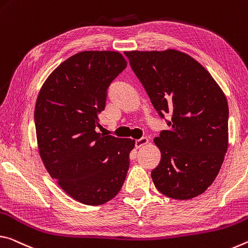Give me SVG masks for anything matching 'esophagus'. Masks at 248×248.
Segmentation results:
<instances>
[{"mask_svg": "<svg viewBox=\"0 0 248 248\" xmlns=\"http://www.w3.org/2000/svg\"><path fill=\"white\" fill-rule=\"evenodd\" d=\"M148 144V140L146 139V137H143V139H140V140H137L136 141H135V147L139 149V148H140V147H144L145 145H147Z\"/></svg>", "mask_w": 248, "mask_h": 248, "instance_id": "34e87169", "label": "esophagus"}]
</instances>
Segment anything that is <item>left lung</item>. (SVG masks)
Returning <instances> with one entry per match:
<instances>
[{"label": "left lung", "mask_w": 248, "mask_h": 248, "mask_svg": "<svg viewBox=\"0 0 248 248\" xmlns=\"http://www.w3.org/2000/svg\"><path fill=\"white\" fill-rule=\"evenodd\" d=\"M154 108L171 114L154 140L161 158L152 171L158 191L176 200L203 193L216 179L229 145V105L210 72L176 49L125 51Z\"/></svg>", "instance_id": "obj_1"}]
</instances>
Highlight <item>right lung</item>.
I'll use <instances>...</instances> for the list:
<instances>
[{
    "label": "right lung",
    "mask_w": 248,
    "mask_h": 248,
    "mask_svg": "<svg viewBox=\"0 0 248 248\" xmlns=\"http://www.w3.org/2000/svg\"><path fill=\"white\" fill-rule=\"evenodd\" d=\"M126 64L119 51L78 52L48 76L36 101V137L45 168L83 204L107 203L126 178L135 140L95 131L108 88Z\"/></svg>",
    "instance_id": "1"
}]
</instances>
